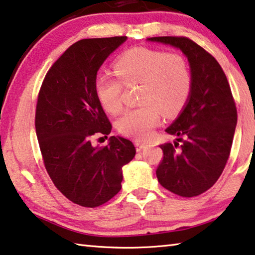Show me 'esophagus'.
<instances>
[{
  "instance_id": "esophagus-1",
  "label": "esophagus",
  "mask_w": 255,
  "mask_h": 255,
  "mask_svg": "<svg viewBox=\"0 0 255 255\" xmlns=\"http://www.w3.org/2000/svg\"><path fill=\"white\" fill-rule=\"evenodd\" d=\"M134 144H135V148H136V151L137 152H140V151L143 150L145 146H146V143L145 142H142L140 140H135L134 141Z\"/></svg>"
}]
</instances>
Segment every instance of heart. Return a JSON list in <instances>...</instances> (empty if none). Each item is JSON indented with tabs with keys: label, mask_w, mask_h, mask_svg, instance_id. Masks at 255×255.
I'll list each match as a JSON object with an SVG mask.
<instances>
[{
	"label": "heart",
	"mask_w": 255,
	"mask_h": 255,
	"mask_svg": "<svg viewBox=\"0 0 255 255\" xmlns=\"http://www.w3.org/2000/svg\"><path fill=\"white\" fill-rule=\"evenodd\" d=\"M113 70L119 80L101 75L95 80L97 100L109 113L122 110V83L128 87L140 85L137 101L141 105L125 111L118 121V130L123 135L146 139L159 123L160 114L176 115L189 100L193 78L179 53L133 48L119 57Z\"/></svg>",
	"instance_id": "b5f03b06"
}]
</instances>
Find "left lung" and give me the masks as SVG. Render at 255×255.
Returning a JSON list of instances; mask_svg holds the SVG:
<instances>
[{
	"mask_svg": "<svg viewBox=\"0 0 255 255\" xmlns=\"http://www.w3.org/2000/svg\"><path fill=\"white\" fill-rule=\"evenodd\" d=\"M148 40L180 49L189 61L193 78L189 100L166 128L177 141L160 145L163 159L155 173L160 185L169 191L181 197H195L214 186L230 157L238 122L234 98L221 65L193 40Z\"/></svg>",
	"mask_w": 255,
	"mask_h": 255,
	"instance_id": "obj_1",
	"label": "left lung"
}]
</instances>
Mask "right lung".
Masks as SVG:
<instances>
[{"label":"right lung","mask_w":255,"mask_h":255,"mask_svg":"<svg viewBox=\"0 0 255 255\" xmlns=\"http://www.w3.org/2000/svg\"><path fill=\"white\" fill-rule=\"evenodd\" d=\"M128 37L83 39L58 58L44 77L35 109V133L53 185L70 202L97 207L121 190L122 167L134 158L132 142L107 137L112 124L98 102L95 80L103 62Z\"/></svg>","instance_id":"1"}]
</instances>
